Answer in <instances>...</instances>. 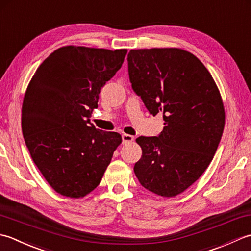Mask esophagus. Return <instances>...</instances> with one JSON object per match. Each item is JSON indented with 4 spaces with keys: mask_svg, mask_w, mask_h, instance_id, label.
<instances>
[{
    "mask_svg": "<svg viewBox=\"0 0 251 251\" xmlns=\"http://www.w3.org/2000/svg\"><path fill=\"white\" fill-rule=\"evenodd\" d=\"M134 140V137L130 134H122V144H126V143H130Z\"/></svg>",
    "mask_w": 251,
    "mask_h": 251,
    "instance_id": "1",
    "label": "esophagus"
}]
</instances>
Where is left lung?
I'll return each instance as SVG.
<instances>
[{
    "label": "left lung",
    "instance_id": "left-lung-1",
    "mask_svg": "<svg viewBox=\"0 0 251 251\" xmlns=\"http://www.w3.org/2000/svg\"><path fill=\"white\" fill-rule=\"evenodd\" d=\"M127 71L133 91L165 125L158 136L136 139L143 152L134 173L146 190L175 197L216 154L226 122L221 95L201 61L184 50H131Z\"/></svg>",
    "mask_w": 251,
    "mask_h": 251
}]
</instances>
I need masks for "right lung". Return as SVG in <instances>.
I'll return each mask as SVG.
<instances>
[{
    "mask_svg": "<svg viewBox=\"0 0 251 251\" xmlns=\"http://www.w3.org/2000/svg\"><path fill=\"white\" fill-rule=\"evenodd\" d=\"M126 50L64 47L35 71L22 110L24 139L35 166L60 195L79 198L100 183L121 143L117 132L91 124L100 93Z\"/></svg>",
    "mask_w": 251,
    "mask_h": 251,
    "instance_id": "add662e5",
    "label": "right lung"
}]
</instances>
